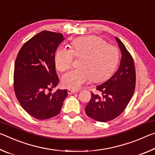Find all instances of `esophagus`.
<instances>
[{
	"mask_svg": "<svg viewBox=\"0 0 155 155\" xmlns=\"http://www.w3.org/2000/svg\"><path fill=\"white\" fill-rule=\"evenodd\" d=\"M78 90H68V93L69 94H73L74 93L78 92Z\"/></svg>",
	"mask_w": 155,
	"mask_h": 155,
	"instance_id": "34e87169",
	"label": "esophagus"
}]
</instances>
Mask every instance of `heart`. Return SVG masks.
I'll return each instance as SVG.
<instances>
[{
	"instance_id": "obj_1",
	"label": "heart",
	"mask_w": 155,
	"mask_h": 155,
	"mask_svg": "<svg viewBox=\"0 0 155 155\" xmlns=\"http://www.w3.org/2000/svg\"><path fill=\"white\" fill-rule=\"evenodd\" d=\"M70 46V49L61 47L54 54L56 68L60 72L70 69L74 57L81 59L80 68L63 76L62 84L68 89L78 90L90 80L95 83L104 81L118 62L117 49L98 36L80 37L73 40Z\"/></svg>"
}]
</instances>
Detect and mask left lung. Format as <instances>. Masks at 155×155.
I'll list each match as a JSON object with an SVG mask.
<instances>
[{
	"mask_svg": "<svg viewBox=\"0 0 155 155\" xmlns=\"http://www.w3.org/2000/svg\"><path fill=\"white\" fill-rule=\"evenodd\" d=\"M115 38L122 53L120 67L108 81L97 86L101 95L91 92L85 107L86 114L98 122H108L119 116L127 108L135 88L134 61L124 44Z\"/></svg>",
	"mask_w": 155,
	"mask_h": 155,
	"instance_id": "8db88e82",
	"label": "left lung"
}]
</instances>
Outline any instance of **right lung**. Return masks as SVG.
<instances>
[{
    "mask_svg": "<svg viewBox=\"0 0 155 155\" xmlns=\"http://www.w3.org/2000/svg\"><path fill=\"white\" fill-rule=\"evenodd\" d=\"M64 40L62 34L43 31L37 34L18 52L15 61L14 88L21 107L31 116L46 120L58 115L66 90H58L54 52Z\"/></svg>",
    "mask_w": 155,
    "mask_h": 155,
    "instance_id": "right-lung-1",
    "label": "right lung"
}]
</instances>
